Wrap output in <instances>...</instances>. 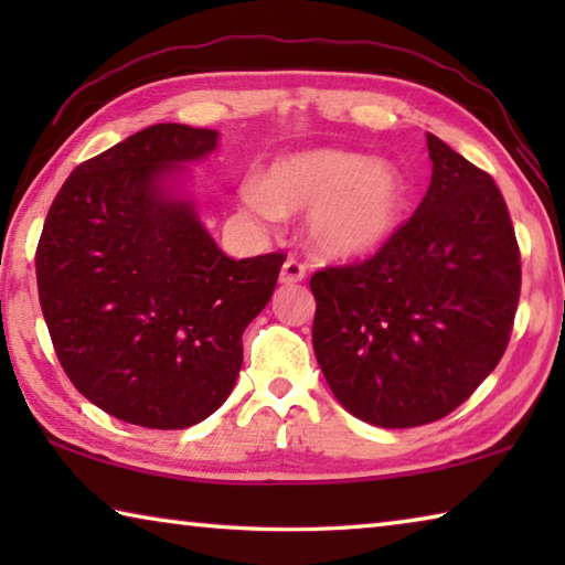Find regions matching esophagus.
Returning <instances> with one entry per match:
<instances>
[{"label":"esophagus","mask_w":565,"mask_h":565,"mask_svg":"<svg viewBox=\"0 0 565 565\" xmlns=\"http://www.w3.org/2000/svg\"><path fill=\"white\" fill-rule=\"evenodd\" d=\"M306 279V266L296 259H286L281 266V284H299Z\"/></svg>","instance_id":"1"}]
</instances>
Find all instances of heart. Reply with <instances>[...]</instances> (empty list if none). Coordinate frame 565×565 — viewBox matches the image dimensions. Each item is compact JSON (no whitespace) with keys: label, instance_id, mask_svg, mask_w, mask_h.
Returning <instances> with one entry per match:
<instances>
[{"label":"heart","instance_id":"b5f03b06","mask_svg":"<svg viewBox=\"0 0 565 565\" xmlns=\"http://www.w3.org/2000/svg\"><path fill=\"white\" fill-rule=\"evenodd\" d=\"M238 196L262 224L306 212L303 234L313 252L347 262L379 252L398 232L408 184L394 161L313 149L276 161L264 179H246Z\"/></svg>","mask_w":565,"mask_h":565}]
</instances>
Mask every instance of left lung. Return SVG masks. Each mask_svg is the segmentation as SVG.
I'll use <instances>...</instances> for the list:
<instances>
[{"label":"left lung","instance_id":"left-lung-1","mask_svg":"<svg viewBox=\"0 0 565 565\" xmlns=\"http://www.w3.org/2000/svg\"><path fill=\"white\" fill-rule=\"evenodd\" d=\"M431 184L371 256L311 276V341L339 404L366 424L444 418L499 366L521 294V254L493 179L426 134Z\"/></svg>","mask_w":565,"mask_h":565}]
</instances>
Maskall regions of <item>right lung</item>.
I'll use <instances>...</instances> for the list:
<instances>
[{
	"instance_id": "add662e5",
	"label": "right lung",
	"mask_w": 565,
	"mask_h": 565,
	"mask_svg": "<svg viewBox=\"0 0 565 565\" xmlns=\"http://www.w3.org/2000/svg\"><path fill=\"white\" fill-rule=\"evenodd\" d=\"M218 131L154 124L76 167L36 246L56 356L109 416L189 428L236 384L242 333L269 303L284 254L228 259L184 189Z\"/></svg>"
}]
</instances>
